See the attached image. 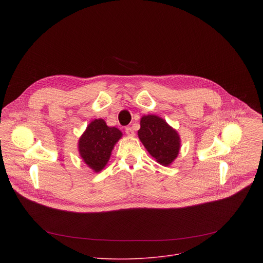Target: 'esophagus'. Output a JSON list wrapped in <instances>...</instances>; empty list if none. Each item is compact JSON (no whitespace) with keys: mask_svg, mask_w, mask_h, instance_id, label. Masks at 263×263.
<instances>
[{"mask_svg":"<svg viewBox=\"0 0 263 263\" xmlns=\"http://www.w3.org/2000/svg\"><path fill=\"white\" fill-rule=\"evenodd\" d=\"M125 132H126V134H127L128 136H134V131H133V129H132L131 127H127V128L125 129Z\"/></svg>","mask_w":263,"mask_h":263,"instance_id":"1","label":"esophagus"}]
</instances>
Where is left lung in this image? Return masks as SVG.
<instances>
[{
	"mask_svg": "<svg viewBox=\"0 0 263 263\" xmlns=\"http://www.w3.org/2000/svg\"><path fill=\"white\" fill-rule=\"evenodd\" d=\"M138 137L151 156L164 166L179 154L181 140L178 132L157 116L148 115L140 119Z\"/></svg>",
	"mask_w": 263,
	"mask_h": 263,
	"instance_id": "left-lung-1",
	"label": "left lung"
}]
</instances>
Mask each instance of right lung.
Here are the masks:
<instances>
[{"label":"right lung","instance_id":"1","mask_svg":"<svg viewBox=\"0 0 263 263\" xmlns=\"http://www.w3.org/2000/svg\"><path fill=\"white\" fill-rule=\"evenodd\" d=\"M122 135L118 128L108 127L103 119L93 120L79 138L78 148L81 158L93 172H101Z\"/></svg>","mask_w":263,"mask_h":263}]
</instances>
